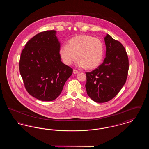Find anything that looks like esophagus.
<instances>
[{
	"label": "esophagus",
	"mask_w": 149,
	"mask_h": 149,
	"mask_svg": "<svg viewBox=\"0 0 149 149\" xmlns=\"http://www.w3.org/2000/svg\"><path fill=\"white\" fill-rule=\"evenodd\" d=\"M73 72H74V74H78V73H79V71H78V70H73Z\"/></svg>",
	"instance_id": "esophagus-1"
}]
</instances>
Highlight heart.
Listing matches in <instances>:
<instances>
[{
    "label": "heart",
    "mask_w": 149,
    "mask_h": 149,
    "mask_svg": "<svg viewBox=\"0 0 149 149\" xmlns=\"http://www.w3.org/2000/svg\"><path fill=\"white\" fill-rule=\"evenodd\" d=\"M59 54L67 65H71L78 58L79 67L93 70L98 68L102 61L104 45L99 38L92 36H76L68 41L67 46L60 47Z\"/></svg>",
    "instance_id": "heart-1"
}]
</instances>
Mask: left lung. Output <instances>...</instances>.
<instances>
[{"label": "left lung", "mask_w": 149, "mask_h": 149, "mask_svg": "<svg viewBox=\"0 0 149 149\" xmlns=\"http://www.w3.org/2000/svg\"><path fill=\"white\" fill-rule=\"evenodd\" d=\"M106 58L95 70L86 72L85 88L88 96L95 102L111 100L125 84L129 68L127 54L118 41L107 34Z\"/></svg>", "instance_id": "left-lung-1"}]
</instances>
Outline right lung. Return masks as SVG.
I'll list each match as a JSON object with an SVG mask.
<instances>
[{
	"mask_svg": "<svg viewBox=\"0 0 149 149\" xmlns=\"http://www.w3.org/2000/svg\"><path fill=\"white\" fill-rule=\"evenodd\" d=\"M60 43L56 31L33 37L22 51L19 71L26 91L42 101H52L61 94L72 69L61 61Z\"/></svg>",
	"mask_w": 149,
	"mask_h": 149,
	"instance_id": "1",
	"label": "right lung"
}]
</instances>
